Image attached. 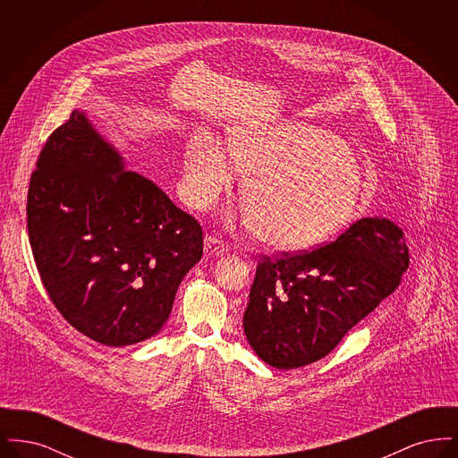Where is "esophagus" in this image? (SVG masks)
<instances>
[{
	"mask_svg": "<svg viewBox=\"0 0 458 458\" xmlns=\"http://www.w3.org/2000/svg\"><path fill=\"white\" fill-rule=\"evenodd\" d=\"M228 252V247L216 239V237H206L204 240V254L206 258H215V256H223Z\"/></svg>",
	"mask_w": 458,
	"mask_h": 458,
	"instance_id": "34e87169",
	"label": "esophagus"
}]
</instances>
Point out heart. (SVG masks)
Wrapping results in <instances>:
<instances>
[{
    "mask_svg": "<svg viewBox=\"0 0 458 458\" xmlns=\"http://www.w3.org/2000/svg\"><path fill=\"white\" fill-rule=\"evenodd\" d=\"M239 174L247 209L230 216L276 250H305L338 233L357 215L362 176L338 137L304 123L245 125L230 133L226 149L199 131L183 153V196L209 211Z\"/></svg>",
    "mask_w": 458,
    "mask_h": 458,
    "instance_id": "obj_1",
    "label": "heart"
}]
</instances>
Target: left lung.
Returning <instances> with one entry per match:
<instances>
[{
    "label": "left lung",
    "instance_id": "obj_1",
    "mask_svg": "<svg viewBox=\"0 0 458 458\" xmlns=\"http://www.w3.org/2000/svg\"><path fill=\"white\" fill-rule=\"evenodd\" d=\"M407 267L402 230L379 216L316 250L264 259L243 312L247 342L276 369L316 362L394 292Z\"/></svg>",
    "mask_w": 458,
    "mask_h": 458
}]
</instances>
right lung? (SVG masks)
Listing matches in <instances>:
<instances>
[{"label": "right lung", "instance_id": "right-lung-1", "mask_svg": "<svg viewBox=\"0 0 458 458\" xmlns=\"http://www.w3.org/2000/svg\"><path fill=\"white\" fill-rule=\"evenodd\" d=\"M30 176L27 228L44 286L90 340L127 347L159 333L202 230L154 182L127 170L86 111L51 133Z\"/></svg>", "mask_w": 458, "mask_h": 458}]
</instances>
